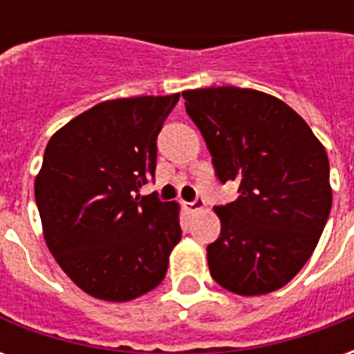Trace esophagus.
Segmentation results:
<instances>
[{
    "label": "esophagus",
    "mask_w": 354,
    "mask_h": 354,
    "mask_svg": "<svg viewBox=\"0 0 354 354\" xmlns=\"http://www.w3.org/2000/svg\"><path fill=\"white\" fill-rule=\"evenodd\" d=\"M185 205V210H187V212H199V210H203V208H205V201L201 199V197H197V199L193 201V203H184Z\"/></svg>",
    "instance_id": "esophagus-1"
}]
</instances>
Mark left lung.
I'll return each mask as SVG.
<instances>
[{"instance_id": "obj_1", "label": "left lung", "mask_w": 354, "mask_h": 354, "mask_svg": "<svg viewBox=\"0 0 354 354\" xmlns=\"http://www.w3.org/2000/svg\"><path fill=\"white\" fill-rule=\"evenodd\" d=\"M182 96L218 180L239 184L237 199L214 208L222 231L207 246L212 279L239 296L282 288L315 252L332 208L326 149L271 94L227 85Z\"/></svg>"}]
</instances>
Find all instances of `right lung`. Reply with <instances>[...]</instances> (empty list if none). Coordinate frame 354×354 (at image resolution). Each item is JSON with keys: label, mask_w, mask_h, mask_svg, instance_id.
<instances>
[{"label": "right lung", "mask_w": 354, "mask_h": 354, "mask_svg": "<svg viewBox=\"0 0 354 354\" xmlns=\"http://www.w3.org/2000/svg\"><path fill=\"white\" fill-rule=\"evenodd\" d=\"M180 94L96 104L58 129L35 176L43 237L88 296L131 301L157 288L180 243V205L138 189L155 174V140Z\"/></svg>", "instance_id": "right-lung-1"}]
</instances>
